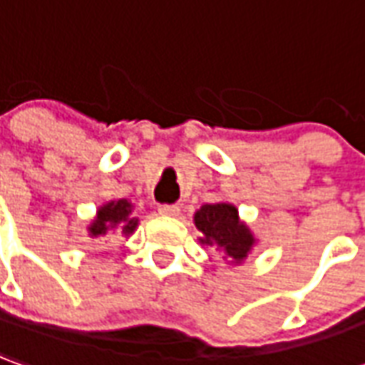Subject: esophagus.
Listing matches in <instances>:
<instances>
[{
  "label": "esophagus",
  "instance_id": "34e87169",
  "mask_svg": "<svg viewBox=\"0 0 365 365\" xmlns=\"http://www.w3.org/2000/svg\"><path fill=\"white\" fill-rule=\"evenodd\" d=\"M178 212H180V208L177 205H160L158 207V215L163 216H178Z\"/></svg>",
  "mask_w": 365,
  "mask_h": 365
}]
</instances>
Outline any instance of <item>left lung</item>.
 <instances>
[{
    "mask_svg": "<svg viewBox=\"0 0 365 365\" xmlns=\"http://www.w3.org/2000/svg\"><path fill=\"white\" fill-rule=\"evenodd\" d=\"M195 226L202 232L200 245L215 246L232 264L245 262L256 238L238 218V208L228 202L202 205L195 212Z\"/></svg>",
    "mask_w": 365,
    "mask_h": 365,
    "instance_id": "1",
    "label": "left lung"
}]
</instances>
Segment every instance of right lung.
<instances>
[{
  "label": "right lung",
  "instance_id": "1",
  "mask_svg": "<svg viewBox=\"0 0 365 365\" xmlns=\"http://www.w3.org/2000/svg\"><path fill=\"white\" fill-rule=\"evenodd\" d=\"M130 212H133V205L127 198L110 200L107 205H103L97 210V216L93 218L91 225L87 226L89 236L103 238V236L115 232V230H119L120 235L125 236L133 235L137 225H139V218H135Z\"/></svg>",
  "mask_w": 365,
  "mask_h": 365
}]
</instances>
